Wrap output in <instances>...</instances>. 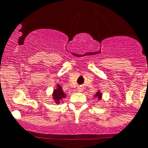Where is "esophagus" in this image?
I'll return each mask as SVG.
<instances>
[{"instance_id":"34e87169","label":"esophagus","mask_w":148,"mask_h":148,"mask_svg":"<svg viewBox=\"0 0 148 148\" xmlns=\"http://www.w3.org/2000/svg\"><path fill=\"white\" fill-rule=\"evenodd\" d=\"M83 88L82 87H79L78 88V91H79V92H81V91H82Z\"/></svg>"}]
</instances>
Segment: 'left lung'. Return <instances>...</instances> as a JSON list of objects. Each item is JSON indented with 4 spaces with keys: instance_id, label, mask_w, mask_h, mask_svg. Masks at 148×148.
I'll return each mask as SVG.
<instances>
[{
    "instance_id": "1",
    "label": "left lung",
    "mask_w": 148,
    "mask_h": 148,
    "mask_svg": "<svg viewBox=\"0 0 148 148\" xmlns=\"http://www.w3.org/2000/svg\"><path fill=\"white\" fill-rule=\"evenodd\" d=\"M95 97H97V98H98L99 100H101V97H102V95H101V93L100 91H98V92H97V94L95 95Z\"/></svg>"
}]
</instances>
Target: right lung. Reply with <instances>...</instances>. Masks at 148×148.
Returning a JSON list of instances; mask_svg holds the SVG:
<instances>
[{
    "label": "right lung",
    "mask_w": 148,
    "mask_h": 148,
    "mask_svg": "<svg viewBox=\"0 0 148 148\" xmlns=\"http://www.w3.org/2000/svg\"><path fill=\"white\" fill-rule=\"evenodd\" d=\"M66 94L63 92V89L61 88V86L60 85H57V88L53 90V98L54 100L55 103L59 104L60 103V101L63 100V98L66 97Z\"/></svg>",
    "instance_id": "obj_1"
}]
</instances>
